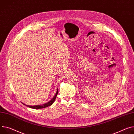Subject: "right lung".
I'll use <instances>...</instances> for the list:
<instances>
[{
	"label": "right lung",
	"mask_w": 134,
	"mask_h": 134,
	"mask_svg": "<svg viewBox=\"0 0 134 134\" xmlns=\"http://www.w3.org/2000/svg\"><path fill=\"white\" fill-rule=\"evenodd\" d=\"M58 88H57V92H56L55 94L54 95V97H53L52 99V100H51L47 103H44V104H39V105H29L25 104H24L23 103V104L25 105H26L27 107H30L31 108H33V109H42V108H46V107H48V106L51 105L53 103V102L55 101V100L56 99L57 96L58 95Z\"/></svg>",
	"instance_id": "add662e5"
}]
</instances>
